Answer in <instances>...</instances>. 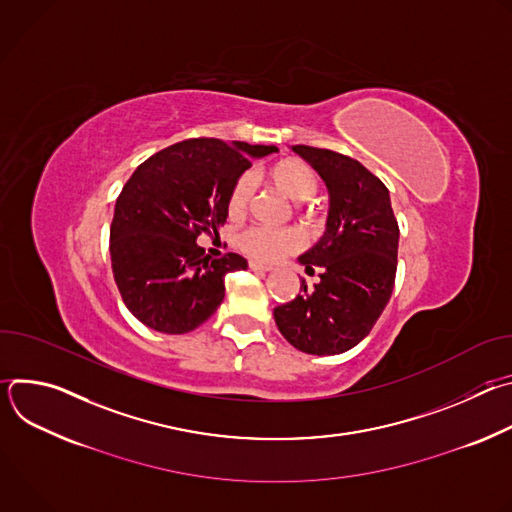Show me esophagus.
<instances>
[{"mask_svg":"<svg viewBox=\"0 0 512 512\" xmlns=\"http://www.w3.org/2000/svg\"><path fill=\"white\" fill-rule=\"evenodd\" d=\"M249 267H251L253 271H261V273H265V271H269V269H271L269 265H263V263H259V261H253V259L249 261Z\"/></svg>","mask_w":512,"mask_h":512,"instance_id":"esophagus-1","label":"esophagus"}]
</instances>
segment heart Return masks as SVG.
Here are the masks:
<instances>
[{
    "instance_id": "obj_1",
    "label": "heart",
    "mask_w": 512,
    "mask_h": 512,
    "mask_svg": "<svg viewBox=\"0 0 512 512\" xmlns=\"http://www.w3.org/2000/svg\"><path fill=\"white\" fill-rule=\"evenodd\" d=\"M269 178L291 200H296L300 204L314 200L320 188V180L316 172L302 160L277 162L269 170ZM253 192H255L253 178L249 174H241L229 190V198H227L229 216L239 218L247 210ZM237 243L247 255H251L257 261H275L287 253L298 251L304 243V237L294 227L273 229V227L253 225L239 235Z\"/></svg>"
}]
</instances>
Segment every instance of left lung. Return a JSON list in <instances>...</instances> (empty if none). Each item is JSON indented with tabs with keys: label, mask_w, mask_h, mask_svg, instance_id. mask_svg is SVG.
Wrapping results in <instances>:
<instances>
[{
	"label": "left lung",
	"mask_w": 512,
	"mask_h": 512,
	"mask_svg": "<svg viewBox=\"0 0 512 512\" xmlns=\"http://www.w3.org/2000/svg\"><path fill=\"white\" fill-rule=\"evenodd\" d=\"M330 192L324 237L300 263L320 281L273 310L283 338L308 354H340L367 336L393 294L399 225L387 186L360 162L294 145Z\"/></svg>",
	"instance_id": "obj_1"
}]
</instances>
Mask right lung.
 I'll use <instances>...</instances> for the list:
<instances>
[{
  "label": "right lung",
  "instance_id": "add662e5",
  "mask_svg": "<svg viewBox=\"0 0 512 512\" xmlns=\"http://www.w3.org/2000/svg\"><path fill=\"white\" fill-rule=\"evenodd\" d=\"M273 152L275 145L192 137L137 166L115 202L109 251L123 304L139 322L184 334L221 306L225 275L247 261L237 253L210 259L196 239L218 235L233 182L251 158Z\"/></svg>",
  "mask_w": 512,
  "mask_h": 512
}]
</instances>
